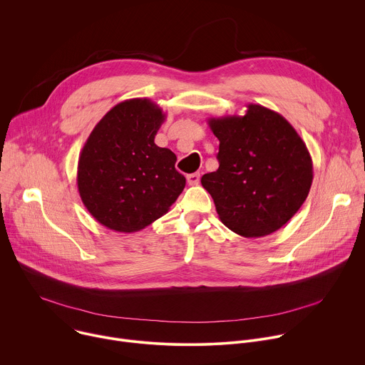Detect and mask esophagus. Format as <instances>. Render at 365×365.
Masks as SVG:
<instances>
[{"label":"esophagus","instance_id":"34e87169","mask_svg":"<svg viewBox=\"0 0 365 365\" xmlns=\"http://www.w3.org/2000/svg\"><path fill=\"white\" fill-rule=\"evenodd\" d=\"M187 182H188L190 185H198V182H200V174L194 173V174L187 175Z\"/></svg>","mask_w":365,"mask_h":365}]
</instances>
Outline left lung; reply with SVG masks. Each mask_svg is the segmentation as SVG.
I'll use <instances>...</instances> for the list:
<instances>
[{
    "mask_svg": "<svg viewBox=\"0 0 365 365\" xmlns=\"http://www.w3.org/2000/svg\"><path fill=\"white\" fill-rule=\"evenodd\" d=\"M207 122L220 140V165L201 177V185L222 223L243 237L274 233L309 194L314 168L305 142L280 113L262 105Z\"/></svg>",
    "mask_w": 365,
    "mask_h": 365,
    "instance_id": "left-lung-1",
    "label": "left lung"
}]
</instances>
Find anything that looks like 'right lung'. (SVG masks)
I'll list each match as a JSON object with an SVG mask.
<instances>
[{
	"label": "right lung",
	"instance_id": "obj_1",
	"mask_svg": "<svg viewBox=\"0 0 365 365\" xmlns=\"http://www.w3.org/2000/svg\"><path fill=\"white\" fill-rule=\"evenodd\" d=\"M165 120L147 98L115 105L93 128L78 164V190L96 220L119 233L145 229L167 214L185 187L175 154L154 139Z\"/></svg>",
	"mask_w": 365,
	"mask_h": 365
}]
</instances>
